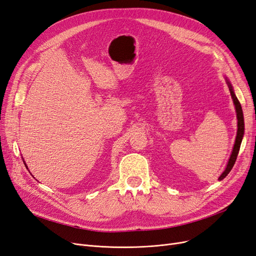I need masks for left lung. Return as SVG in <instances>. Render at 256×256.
<instances>
[{
  "label": "left lung",
  "mask_w": 256,
  "mask_h": 256,
  "mask_svg": "<svg viewBox=\"0 0 256 256\" xmlns=\"http://www.w3.org/2000/svg\"><path fill=\"white\" fill-rule=\"evenodd\" d=\"M226 84H228V88H229L231 97L233 99V103H234V106H235V110H236V118H238V134H236L234 146H233V150H232V153L230 155L229 162H228V164H226L224 171L218 177V180H222V179L226 175H228L232 170V168H233V166L236 162V158H238L240 148V144H242V140L244 133V114H242V106H240V103L238 97H236V94L234 92L232 84L230 83V81L228 80V78H226Z\"/></svg>",
  "instance_id": "8db88e82"
}]
</instances>
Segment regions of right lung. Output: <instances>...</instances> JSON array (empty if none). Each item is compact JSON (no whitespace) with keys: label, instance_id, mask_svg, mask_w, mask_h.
<instances>
[{"label":"right lung","instance_id":"add662e5","mask_svg":"<svg viewBox=\"0 0 256 256\" xmlns=\"http://www.w3.org/2000/svg\"><path fill=\"white\" fill-rule=\"evenodd\" d=\"M23 160H24V159H23ZM26 168H27V166H26Z\"/></svg>","mask_w":256,"mask_h":256}]
</instances>
